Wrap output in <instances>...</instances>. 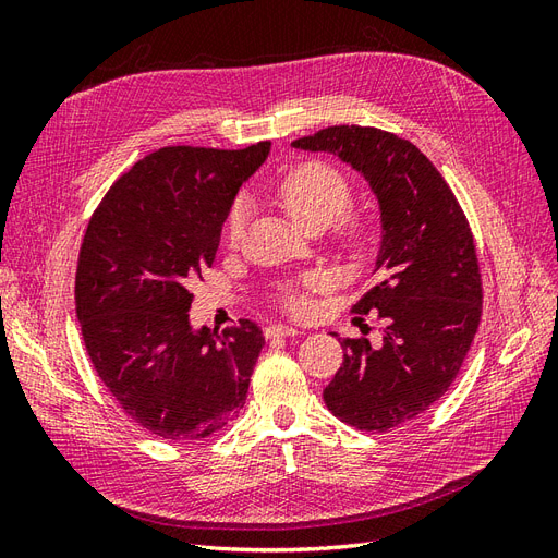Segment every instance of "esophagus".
<instances>
[{
  "label": "esophagus",
  "mask_w": 558,
  "mask_h": 558,
  "mask_svg": "<svg viewBox=\"0 0 558 558\" xmlns=\"http://www.w3.org/2000/svg\"><path fill=\"white\" fill-rule=\"evenodd\" d=\"M302 330H298V328H293V326H283V324H277V326H269L267 330H265V335L267 337H295V335H300Z\"/></svg>",
  "instance_id": "obj_1"
}]
</instances>
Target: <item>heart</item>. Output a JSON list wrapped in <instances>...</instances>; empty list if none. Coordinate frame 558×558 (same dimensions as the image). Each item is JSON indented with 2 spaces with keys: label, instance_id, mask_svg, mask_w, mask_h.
<instances>
[{
  "label": "heart",
  "instance_id": "obj_1",
  "mask_svg": "<svg viewBox=\"0 0 558 558\" xmlns=\"http://www.w3.org/2000/svg\"><path fill=\"white\" fill-rule=\"evenodd\" d=\"M275 193H277V199L281 202V207L293 218L295 226L305 230L314 226L326 228L335 221L337 216H342L340 218L342 242L351 248H359L365 244L367 221L359 214H344L351 205L353 191L344 172L337 170V167L320 160L300 162L279 179ZM246 218H248V205L244 197H240L226 218V238L230 244H238L242 240ZM320 286H326L324 275L305 277L300 283V289L298 286H283L279 291L281 307L291 314H307L310 300L305 291L320 289Z\"/></svg>",
  "mask_w": 558,
  "mask_h": 558
}]
</instances>
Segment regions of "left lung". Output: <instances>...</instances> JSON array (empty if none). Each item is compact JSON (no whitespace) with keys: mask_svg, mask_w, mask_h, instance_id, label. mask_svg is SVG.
<instances>
[{"mask_svg":"<svg viewBox=\"0 0 558 558\" xmlns=\"http://www.w3.org/2000/svg\"><path fill=\"white\" fill-rule=\"evenodd\" d=\"M293 146L337 154L379 199L377 281L351 312L386 320L381 347L344 337L324 400L344 424L386 433L428 412L461 373L482 320L475 240L445 177L398 134L332 125Z\"/></svg>","mask_w":558,"mask_h":558,"instance_id":"8db88e82","label":"left lung"}]
</instances>
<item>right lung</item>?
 <instances>
[{"instance_id": "1", "label": "right lung", "mask_w": 558, "mask_h": 558, "mask_svg": "<svg viewBox=\"0 0 558 558\" xmlns=\"http://www.w3.org/2000/svg\"><path fill=\"white\" fill-rule=\"evenodd\" d=\"M269 142L165 146L113 181L76 265V316L97 377L134 424L197 442L244 408L265 337L256 320L191 330L189 286L216 258L240 185Z\"/></svg>"}]
</instances>
